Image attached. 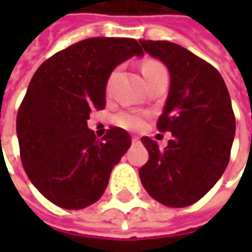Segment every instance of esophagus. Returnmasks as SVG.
<instances>
[{"instance_id": "esophagus-1", "label": "esophagus", "mask_w": 252, "mask_h": 252, "mask_svg": "<svg viewBox=\"0 0 252 252\" xmlns=\"http://www.w3.org/2000/svg\"><path fill=\"white\" fill-rule=\"evenodd\" d=\"M131 141H133L134 144H136V143H140V137H137V136H133V137H131Z\"/></svg>"}]
</instances>
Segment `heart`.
<instances>
[{"mask_svg":"<svg viewBox=\"0 0 252 252\" xmlns=\"http://www.w3.org/2000/svg\"><path fill=\"white\" fill-rule=\"evenodd\" d=\"M156 65H160V63H157V62H147V63H144L143 68H141V73L146 71V70H149V68L156 67ZM116 123L119 126H122V127H125V129L137 130V129H140L141 126H143V119H141V116H139L137 113L123 112V113L116 116Z\"/></svg>","mask_w":252,"mask_h":252,"instance_id":"heart-1","label":"heart"}]
</instances>
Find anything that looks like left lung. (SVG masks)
I'll return each mask as SVG.
<instances>
[{
	"label": "left lung",
	"instance_id": "obj_1",
	"mask_svg": "<svg viewBox=\"0 0 252 252\" xmlns=\"http://www.w3.org/2000/svg\"><path fill=\"white\" fill-rule=\"evenodd\" d=\"M139 42L168 68V96L157 126L172 133L164 150L141 137L149 161L139 169L140 181L157 202L185 208L203 198L227 167L236 134L231 99L218 70L185 47L165 40Z\"/></svg>",
	"mask_w": 252,
	"mask_h": 252
}]
</instances>
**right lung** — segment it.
I'll list each match as a JSON object with an SVG mask.
<instances>
[{
  "label": "right lung",
  "instance_id": "1",
  "mask_svg": "<svg viewBox=\"0 0 252 252\" xmlns=\"http://www.w3.org/2000/svg\"><path fill=\"white\" fill-rule=\"evenodd\" d=\"M133 56L134 39L91 37L47 59L33 74L16 116L25 172L44 198L64 209H84L101 198L113 167L131 139L111 127L101 140L88 127L105 108L112 71Z\"/></svg>",
  "mask_w": 252,
  "mask_h": 252
}]
</instances>
